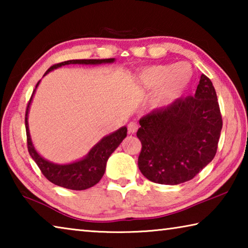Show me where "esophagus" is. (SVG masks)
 <instances>
[{
	"mask_svg": "<svg viewBox=\"0 0 248 248\" xmlns=\"http://www.w3.org/2000/svg\"><path fill=\"white\" fill-rule=\"evenodd\" d=\"M138 128H139V127H138V124L134 123V121H131V123L128 124V131L130 133H136Z\"/></svg>",
	"mask_w": 248,
	"mask_h": 248,
	"instance_id": "esophagus-1",
	"label": "esophagus"
}]
</instances>
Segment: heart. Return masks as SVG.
Masks as SVG:
<instances>
[{
  "label": "heart",
  "mask_w": 248,
  "mask_h": 248,
  "mask_svg": "<svg viewBox=\"0 0 248 248\" xmlns=\"http://www.w3.org/2000/svg\"><path fill=\"white\" fill-rule=\"evenodd\" d=\"M191 78V66L183 62L176 65L149 66L138 74L136 82L142 91L156 89L152 96V104L155 107H167L185 94Z\"/></svg>",
  "instance_id": "obj_1"
}]
</instances>
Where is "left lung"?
I'll return each instance as SVG.
<instances>
[{"mask_svg": "<svg viewBox=\"0 0 248 248\" xmlns=\"http://www.w3.org/2000/svg\"><path fill=\"white\" fill-rule=\"evenodd\" d=\"M222 124L216 90L202 74L195 96L154 109L140 119L139 170L153 183L188 182L216 156Z\"/></svg>", "mask_w": 248, "mask_h": 248, "instance_id": "8db88e82", "label": "left lung"}]
</instances>
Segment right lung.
<instances>
[{"instance_id": "1", "label": "right lung", "mask_w": 248, "mask_h": 248, "mask_svg": "<svg viewBox=\"0 0 248 248\" xmlns=\"http://www.w3.org/2000/svg\"><path fill=\"white\" fill-rule=\"evenodd\" d=\"M115 59H83V60H69L61 62V63L53 64L51 68L47 70L48 74L53 69L60 68L62 65L66 64H100V63H111ZM40 82V81H39ZM39 82L37 83L38 86ZM35 89V91H36ZM35 91L32 92V95L26 108V115H25V125H26V134H27V148L28 152L31 154L33 161L41 170V173L47 178L49 182L57 185V186L68 188L72 190H84L87 188L93 187L102 179L103 175L106 170V163L111 153L118 148L123 140L127 137V127H123L112 132L109 136L104 137L97 144L94 145L92 150L85 157L79 159L78 162L70 163V164H54L40 156L38 152L35 150L31 139L28 129V110L29 105L32 99V96L35 94Z\"/></svg>"}]
</instances>
